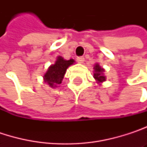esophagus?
<instances>
[{
  "mask_svg": "<svg viewBox=\"0 0 147 147\" xmlns=\"http://www.w3.org/2000/svg\"><path fill=\"white\" fill-rule=\"evenodd\" d=\"M76 60H77V62H78V63H80V64H82V63L84 62L85 59H84L83 57H77Z\"/></svg>",
  "mask_w": 147,
  "mask_h": 147,
  "instance_id": "esophagus-1",
  "label": "esophagus"
}]
</instances>
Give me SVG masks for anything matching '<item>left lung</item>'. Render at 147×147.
<instances>
[{
    "label": "left lung",
    "instance_id": "8db88e82",
    "mask_svg": "<svg viewBox=\"0 0 147 147\" xmlns=\"http://www.w3.org/2000/svg\"><path fill=\"white\" fill-rule=\"evenodd\" d=\"M105 71V70L101 68L98 64L95 65L94 66V77L99 82H102L104 81H105V76H104L103 72Z\"/></svg>",
    "mask_w": 147,
    "mask_h": 147
}]
</instances>
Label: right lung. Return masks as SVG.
<instances>
[{
    "label": "right lung",
    "instance_id": "obj_1",
    "mask_svg": "<svg viewBox=\"0 0 147 147\" xmlns=\"http://www.w3.org/2000/svg\"><path fill=\"white\" fill-rule=\"evenodd\" d=\"M74 63L73 59L65 60L62 57H58L54 65H52L44 75L45 82L50 87H57L62 82L67 68Z\"/></svg>",
    "mask_w": 147,
    "mask_h": 147
}]
</instances>
